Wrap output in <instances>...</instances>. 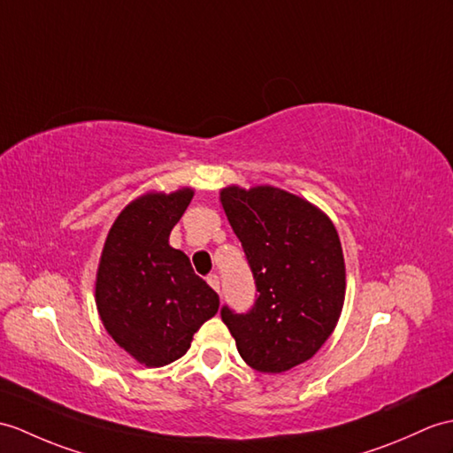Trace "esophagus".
<instances>
[{"instance_id":"1","label":"esophagus","mask_w":453,"mask_h":453,"mask_svg":"<svg viewBox=\"0 0 453 453\" xmlns=\"http://www.w3.org/2000/svg\"><path fill=\"white\" fill-rule=\"evenodd\" d=\"M206 281H208L210 288L216 289V291L219 293V278H218L216 274H208V276H206Z\"/></svg>"}]
</instances>
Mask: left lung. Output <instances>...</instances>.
Here are the masks:
<instances>
[{"label":"left lung","instance_id":"8db88e82","mask_svg":"<svg viewBox=\"0 0 453 453\" xmlns=\"http://www.w3.org/2000/svg\"><path fill=\"white\" fill-rule=\"evenodd\" d=\"M255 278L245 312L224 304L222 320L243 361L286 372L330 338L345 297V265L334 224L319 208L276 187L219 193Z\"/></svg>","mask_w":453,"mask_h":453}]
</instances>
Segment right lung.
Returning a JSON list of instances; mask_svg holds the SVG:
<instances>
[{
  "label": "right lung",
  "instance_id": "obj_1",
  "mask_svg": "<svg viewBox=\"0 0 453 453\" xmlns=\"http://www.w3.org/2000/svg\"><path fill=\"white\" fill-rule=\"evenodd\" d=\"M191 198V188L136 198L113 222L102 250L100 319L115 343L146 366L183 357L219 307L218 293L195 274L185 252L167 243Z\"/></svg>",
  "mask_w": 453,
  "mask_h": 453
}]
</instances>
